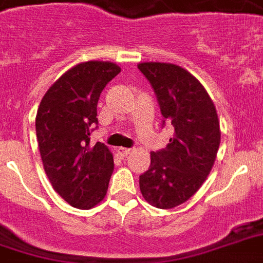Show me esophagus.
I'll return each mask as SVG.
<instances>
[{
	"label": "esophagus",
	"mask_w": 263,
	"mask_h": 263,
	"mask_svg": "<svg viewBox=\"0 0 263 263\" xmlns=\"http://www.w3.org/2000/svg\"><path fill=\"white\" fill-rule=\"evenodd\" d=\"M131 149H127V147H118L117 149V154L118 156H121V157H127L128 154L131 153Z\"/></svg>",
	"instance_id": "1"
}]
</instances>
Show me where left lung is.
Here are the masks:
<instances>
[{"instance_id":"left-lung-1","label":"left lung","mask_w":263,"mask_h":263,"mask_svg":"<svg viewBox=\"0 0 263 263\" xmlns=\"http://www.w3.org/2000/svg\"><path fill=\"white\" fill-rule=\"evenodd\" d=\"M138 69L174 125L167 147L150 153L149 170L139 176L140 193L150 205L170 210L186 203L211 172L220 143L219 118L205 88L183 67L143 62Z\"/></svg>"}]
</instances>
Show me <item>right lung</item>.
Segmentation results:
<instances>
[{
    "instance_id": "obj_1",
    "label": "right lung",
    "mask_w": 263,
    "mask_h": 263,
    "mask_svg": "<svg viewBox=\"0 0 263 263\" xmlns=\"http://www.w3.org/2000/svg\"><path fill=\"white\" fill-rule=\"evenodd\" d=\"M121 71L113 62L88 60L60 76L44 95L35 117L38 149L56 193L71 207L89 210L105 198L114 170L113 153L91 132L98 100Z\"/></svg>"
}]
</instances>
